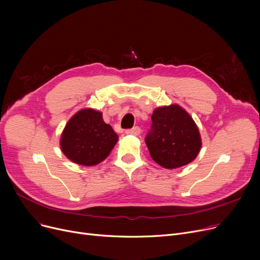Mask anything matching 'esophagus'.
<instances>
[{
  "instance_id": "esophagus-1",
  "label": "esophagus",
  "mask_w": 260,
  "mask_h": 260,
  "mask_svg": "<svg viewBox=\"0 0 260 260\" xmlns=\"http://www.w3.org/2000/svg\"><path fill=\"white\" fill-rule=\"evenodd\" d=\"M140 133H141V129H140L139 126H135L133 128H129V129L125 131V134L134 135V136H138V135H140Z\"/></svg>"
}]
</instances>
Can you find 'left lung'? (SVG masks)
Segmentation results:
<instances>
[{"label":"left lung","mask_w":260,"mask_h":260,"mask_svg":"<svg viewBox=\"0 0 260 260\" xmlns=\"http://www.w3.org/2000/svg\"><path fill=\"white\" fill-rule=\"evenodd\" d=\"M145 143L152 159L172 170L188 165L200 152L201 138L193 118L177 105L161 106L152 115Z\"/></svg>","instance_id":"left-lung-1"}]
</instances>
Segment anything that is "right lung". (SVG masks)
<instances>
[{"label":"right lung","mask_w":260,"mask_h":260,"mask_svg":"<svg viewBox=\"0 0 260 260\" xmlns=\"http://www.w3.org/2000/svg\"><path fill=\"white\" fill-rule=\"evenodd\" d=\"M118 135L103 121L102 113L81 109L67 122L61 136V149L77 165L91 167L102 162L116 145Z\"/></svg>","instance_id":"obj_1"}]
</instances>
